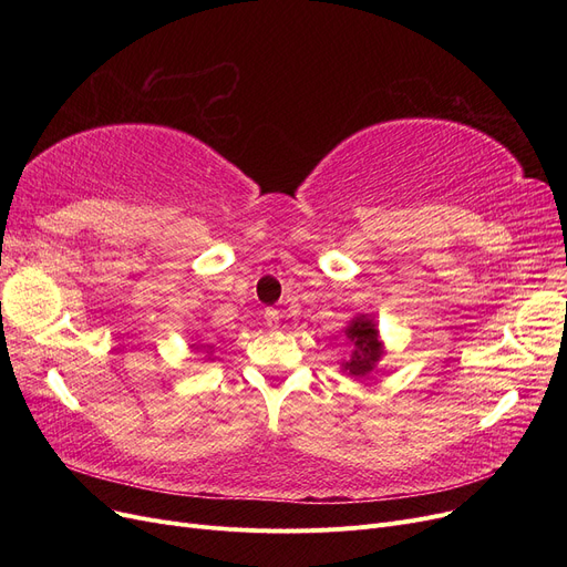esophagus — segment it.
Segmentation results:
<instances>
[{
    "label": "esophagus",
    "instance_id": "obj_1",
    "mask_svg": "<svg viewBox=\"0 0 567 567\" xmlns=\"http://www.w3.org/2000/svg\"><path fill=\"white\" fill-rule=\"evenodd\" d=\"M264 323L268 326V329H278L280 312L274 310V308H266V310H264Z\"/></svg>",
    "mask_w": 567,
    "mask_h": 567
}]
</instances>
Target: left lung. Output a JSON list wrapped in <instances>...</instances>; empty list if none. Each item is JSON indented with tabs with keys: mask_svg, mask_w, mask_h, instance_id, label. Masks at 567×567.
<instances>
[{
	"mask_svg": "<svg viewBox=\"0 0 567 567\" xmlns=\"http://www.w3.org/2000/svg\"><path fill=\"white\" fill-rule=\"evenodd\" d=\"M344 336L351 344V355L342 361V370L349 377H365L370 374L383 355V344L379 340L377 323L368 315H359L349 321Z\"/></svg>",
	"mask_w": 567,
	"mask_h": 567,
	"instance_id": "left-lung-1",
	"label": "left lung"
}]
</instances>
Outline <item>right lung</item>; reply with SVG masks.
I'll return each instance as SVG.
<instances>
[{"mask_svg":"<svg viewBox=\"0 0 567 567\" xmlns=\"http://www.w3.org/2000/svg\"><path fill=\"white\" fill-rule=\"evenodd\" d=\"M193 347H195V344H193ZM202 347H208V344H199V347H197V349H202Z\"/></svg>","mask_w":567,"mask_h":567,"instance_id":"obj_1","label":"right lung"}]
</instances>
